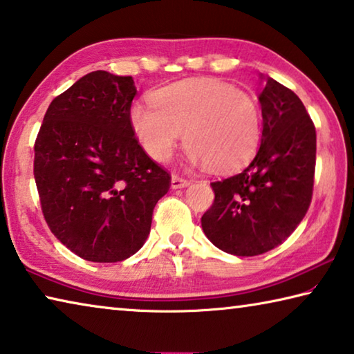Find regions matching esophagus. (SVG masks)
Listing matches in <instances>:
<instances>
[{"label":"esophagus","instance_id":"1","mask_svg":"<svg viewBox=\"0 0 354 354\" xmlns=\"http://www.w3.org/2000/svg\"><path fill=\"white\" fill-rule=\"evenodd\" d=\"M190 184V181H187V179H184L181 176L178 175H173L171 176V189H183V187H187V185Z\"/></svg>","mask_w":354,"mask_h":354}]
</instances>
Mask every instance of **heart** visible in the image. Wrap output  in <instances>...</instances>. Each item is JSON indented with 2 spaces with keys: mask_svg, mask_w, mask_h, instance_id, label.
I'll use <instances>...</instances> for the list:
<instances>
[{
  "mask_svg": "<svg viewBox=\"0 0 354 354\" xmlns=\"http://www.w3.org/2000/svg\"><path fill=\"white\" fill-rule=\"evenodd\" d=\"M129 124L156 162L171 158L183 133L192 162L231 171L256 153L262 115L247 92L211 77H192L158 88L149 103H134Z\"/></svg>",
  "mask_w": 354,
  "mask_h": 354,
  "instance_id": "heart-1",
  "label": "heart"
}]
</instances>
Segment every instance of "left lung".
Wrapping results in <instances>:
<instances>
[{
  "mask_svg": "<svg viewBox=\"0 0 354 354\" xmlns=\"http://www.w3.org/2000/svg\"><path fill=\"white\" fill-rule=\"evenodd\" d=\"M257 98L259 149L245 170L211 184L215 200L201 217L209 241L234 256H257L283 243L313 198L317 139L306 107L270 76Z\"/></svg>",
  "mask_w": 354,
  "mask_h": 354,
  "instance_id": "obj_1",
  "label": "left lung"
}]
</instances>
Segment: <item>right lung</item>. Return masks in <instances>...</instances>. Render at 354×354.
I'll return each instance as SVG.
<instances>
[{
  "instance_id": "1",
  "label": "right lung",
  "mask_w": 354,
  "mask_h": 354,
  "mask_svg": "<svg viewBox=\"0 0 354 354\" xmlns=\"http://www.w3.org/2000/svg\"><path fill=\"white\" fill-rule=\"evenodd\" d=\"M131 76L92 71L51 101L34 147V178L53 234L92 262L136 254L170 175L129 124Z\"/></svg>"
}]
</instances>
